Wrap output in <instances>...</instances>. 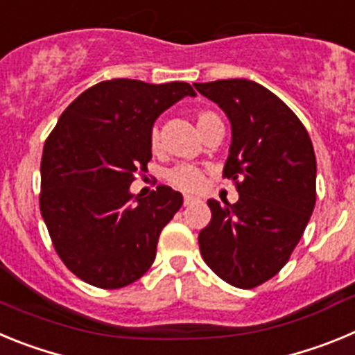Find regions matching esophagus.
<instances>
[{"label": "esophagus", "mask_w": 355, "mask_h": 355, "mask_svg": "<svg viewBox=\"0 0 355 355\" xmlns=\"http://www.w3.org/2000/svg\"><path fill=\"white\" fill-rule=\"evenodd\" d=\"M196 202H197V199H193V197H190V196H184V200H183L184 206H192V205H196Z\"/></svg>", "instance_id": "1"}]
</instances>
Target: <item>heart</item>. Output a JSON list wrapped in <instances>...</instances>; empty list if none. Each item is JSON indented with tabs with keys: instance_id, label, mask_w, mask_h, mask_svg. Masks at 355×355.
I'll return each mask as SVG.
<instances>
[{
	"instance_id": "heart-1",
	"label": "heart",
	"mask_w": 355,
	"mask_h": 355,
	"mask_svg": "<svg viewBox=\"0 0 355 355\" xmlns=\"http://www.w3.org/2000/svg\"><path fill=\"white\" fill-rule=\"evenodd\" d=\"M216 115L211 114V112H200L197 115V126H202L208 121L215 119ZM150 147L153 149H158L159 147V131L158 128H153L150 130ZM167 181L172 184V187L180 188L183 192H199L200 187H202V181H205V174L202 171L193 165H178L172 171L167 172Z\"/></svg>"
}]
</instances>
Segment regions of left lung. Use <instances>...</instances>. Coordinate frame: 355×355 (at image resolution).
Here are the masks:
<instances>
[{"instance_id": "1", "label": "left lung", "mask_w": 355, "mask_h": 355, "mask_svg": "<svg viewBox=\"0 0 355 355\" xmlns=\"http://www.w3.org/2000/svg\"><path fill=\"white\" fill-rule=\"evenodd\" d=\"M224 110L231 146L224 178L234 205L209 199L211 220L199 233L206 265L225 283L254 288L274 277L302 238L316 202V158L299 117L250 80L196 83Z\"/></svg>"}]
</instances>
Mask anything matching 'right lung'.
<instances>
[{"label":"right lung","instance_id":"1","mask_svg":"<svg viewBox=\"0 0 355 355\" xmlns=\"http://www.w3.org/2000/svg\"><path fill=\"white\" fill-rule=\"evenodd\" d=\"M187 96L196 90L184 81H101L65 108L44 144L40 213L62 261L85 283L128 286L155 261L183 196L158 187L135 197L130 184L153 158L156 119Z\"/></svg>","mask_w":355,"mask_h":355}]
</instances>
